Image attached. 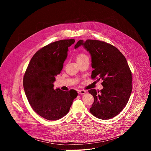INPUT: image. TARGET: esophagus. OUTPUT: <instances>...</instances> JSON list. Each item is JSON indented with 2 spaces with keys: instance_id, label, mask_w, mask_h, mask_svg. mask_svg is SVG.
<instances>
[{
  "instance_id": "obj_1",
  "label": "esophagus",
  "mask_w": 151,
  "mask_h": 151,
  "mask_svg": "<svg viewBox=\"0 0 151 151\" xmlns=\"http://www.w3.org/2000/svg\"><path fill=\"white\" fill-rule=\"evenodd\" d=\"M78 93L79 94H84L86 93V91H85V90H78Z\"/></svg>"
}]
</instances>
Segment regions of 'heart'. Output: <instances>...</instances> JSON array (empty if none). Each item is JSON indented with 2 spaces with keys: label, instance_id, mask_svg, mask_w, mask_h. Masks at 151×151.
<instances>
[{
  "label": "heart",
  "instance_id": "1",
  "mask_svg": "<svg viewBox=\"0 0 151 151\" xmlns=\"http://www.w3.org/2000/svg\"><path fill=\"white\" fill-rule=\"evenodd\" d=\"M86 58H88L87 55H86L84 54H79V55H78V57H77V61L84 60V59H86Z\"/></svg>",
  "mask_w": 151,
  "mask_h": 151
}]
</instances>
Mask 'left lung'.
Instances as JSON below:
<instances>
[{
  "label": "left lung",
  "instance_id": "1",
  "mask_svg": "<svg viewBox=\"0 0 151 151\" xmlns=\"http://www.w3.org/2000/svg\"><path fill=\"white\" fill-rule=\"evenodd\" d=\"M80 46L91 55L92 79L103 80L102 90L88 91L94 99L90 111L101 119L112 118L125 107L132 91V72L126 58L116 47L103 41L80 40L75 48Z\"/></svg>",
  "mask_w": 151,
  "mask_h": 151
}]
</instances>
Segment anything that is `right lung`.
Here are the masks:
<instances>
[{
	"label": "right lung",
	"instance_id": "right-lung-1",
	"mask_svg": "<svg viewBox=\"0 0 151 151\" xmlns=\"http://www.w3.org/2000/svg\"><path fill=\"white\" fill-rule=\"evenodd\" d=\"M73 39L51 43L37 51L32 58L23 78L24 90L32 109L50 121L58 120L69 112L78 93L54 89L55 76L60 74Z\"/></svg>",
	"mask_w": 151,
	"mask_h": 151
}]
</instances>
